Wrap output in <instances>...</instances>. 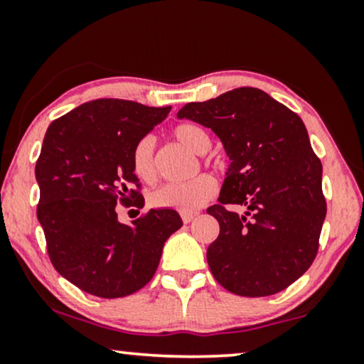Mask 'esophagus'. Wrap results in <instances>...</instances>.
I'll return each mask as SVG.
<instances>
[{
  "mask_svg": "<svg viewBox=\"0 0 364 364\" xmlns=\"http://www.w3.org/2000/svg\"><path fill=\"white\" fill-rule=\"evenodd\" d=\"M196 217H197L196 212H183V213H182V220H183V223H191Z\"/></svg>",
  "mask_w": 364,
  "mask_h": 364,
  "instance_id": "1",
  "label": "esophagus"
}]
</instances>
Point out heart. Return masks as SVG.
Here are the masks:
<instances>
[{
	"label": "heart",
	"mask_w": 364,
	"mask_h": 364,
	"mask_svg": "<svg viewBox=\"0 0 364 364\" xmlns=\"http://www.w3.org/2000/svg\"><path fill=\"white\" fill-rule=\"evenodd\" d=\"M172 136L176 141L193 154H205L210 149V136L202 126L193 122L178 124L173 127ZM134 173L142 182L152 183L157 181L156 146L152 137H142L132 151ZM217 192V183L210 176L202 173L187 182H171L157 187L149 200L157 208H172L178 212H196L197 208L210 200Z\"/></svg>",
	"instance_id": "obj_1"
}]
</instances>
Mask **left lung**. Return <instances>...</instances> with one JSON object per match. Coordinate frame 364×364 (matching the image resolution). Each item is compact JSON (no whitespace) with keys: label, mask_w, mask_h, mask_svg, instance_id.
I'll list each match as a JSON object with an SVG mask.
<instances>
[{"label":"left lung","mask_w":364,"mask_h":364,"mask_svg":"<svg viewBox=\"0 0 364 364\" xmlns=\"http://www.w3.org/2000/svg\"><path fill=\"white\" fill-rule=\"evenodd\" d=\"M177 116L210 127L232 161L218 203L207 208L220 225L207 250L212 275L240 296L285 290L315 260L326 215L321 161L305 124L257 87L188 102Z\"/></svg>","instance_id":"left-lung-1"}]
</instances>
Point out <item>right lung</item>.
Returning a JSON list of instances; mask_svg holds the SVG:
<instances>
[{
	"label": "right lung",
	"mask_w": 364,
	"mask_h": 364,
	"mask_svg": "<svg viewBox=\"0 0 364 364\" xmlns=\"http://www.w3.org/2000/svg\"><path fill=\"white\" fill-rule=\"evenodd\" d=\"M168 112L96 99L48 127L36 162L38 220L53 267L89 295L121 298L146 287L164 243L182 227L172 208L149 210L132 225L117 218V203L144 205L132 151Z\"/></svg>",
	"instance_id": "obj_1"
}]
</instances>
